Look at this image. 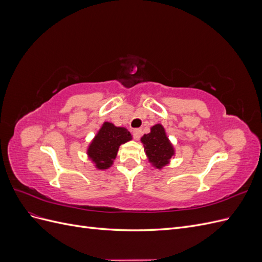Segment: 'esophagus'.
<instances>
[{"instance_id":"obj_1","label":"esophagus","mask_w":262,"mask_h":262,"mask_svg":"<svg viewBox=\"0 0 262 262\" xmlns=\"http://www.w3.org/2000/svg\"><path fill=\"white\" fill-rule=\"evenodd\" d=\"M141 134H142V131L140 129H134L132 131V136L136 140H139L141 138Z\"/></svg>"}]
</instances>
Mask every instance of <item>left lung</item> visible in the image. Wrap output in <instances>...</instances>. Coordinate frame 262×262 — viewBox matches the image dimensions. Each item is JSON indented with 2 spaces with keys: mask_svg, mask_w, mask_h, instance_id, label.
<instances>
[{
  "mask_svg": "<svg viewBox=\"0 0 262 262\" xmlns=\"http://www.w3.org/2000/svg\"><path fill=\"white\" fill-rule=\"evenodd\" d=\"M144 144V150L148 157V161L156 168H162L168 164L173 155V148L168 138L166 137L165 130L162 124H155L150 128V132L144 134L141 139Z\"/></svg>",
  "mask_w": 262,
  "mask_h": 262,
  "instance_id": "obj_1",
  "label": "left lung"
}]
</instances>
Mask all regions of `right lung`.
<instances>
[{
	"label": "right lung",
	"mask_w": 262,
	"mask_h": 262,
	"mask_svg": "<svg viewBox=\"0 0 262 262\" xmlns=\"http://www.w3.org/2000/svg\"><path fill=\"white\" fill-rule=\"evenodd\" d=\"M131 140V133L120 126L105 122L91 143L87 154L98 169H107L117 156L119 146Z\"/></svg>",
	"instance_id": "right-lung-1"
}]
</instances>
